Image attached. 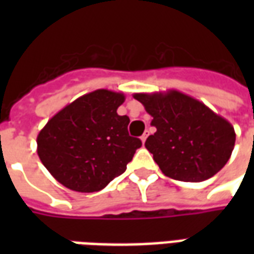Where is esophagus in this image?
<instances>
[{
	"label": "esophagus",
	"instance_id": "1",
	"mask_svg": "<svg viewBox=\"0 0 254 254\" xmlns=\"http://www.w3.org/2000/svg\"><path fill=\"white\" fill-rule=\"evenodd\" d=\"M148 133H149L148 130H145L143 136H141V141H143V144L145 143V140H147V137H148Z\"/></svg>",
	"mask_w": 254,
	"mask_h": 254
}]
</instances>
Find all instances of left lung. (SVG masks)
I'll use <instances>...</instances> for the list:
<instances>
[{
	"label": "left lung",
	"mask_w": 254,
	"mask_h": 254,
	"mask_svg": "<svg viewBox=\"0 0 254 254\" xmlns=\"http://www.w3.org/2000/svg\"><path fill=\"white\" fill-rule=\"evenodd\" d=\"M133 98L154 118L156 132L147 138L145 148L165 176L201 182L223 169L235 144L234 127L227 120L176 89Z\"/></svg>",
	"instance_id": "obj_1"
}]
</instances>
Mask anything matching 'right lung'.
I'll return each instance as SVG.
<instances>
[{"label":"right lung","mask_w":254,"mask_h":254,"mask_svg":"<svg viewBox=\"0 0 254 254\" xmlns=\"http://www.w3.org/2000/svg\"><path fill=\"white\" fill-rule=\"evenodd\" d=\"M124 102L122 92L96 89L65 106L39 132V159L64 187L92 193L127 170L141 141L129 136V117L117 113Z\"/></svg>","instance_id":"right-lung-1"}]
</instances>
